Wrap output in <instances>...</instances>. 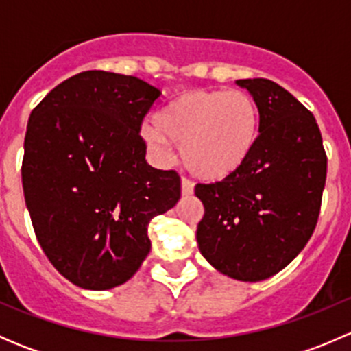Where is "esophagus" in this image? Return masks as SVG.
<instances>
[{
  "mask_svg": "<svg viewBox=\"0 0 351 351\" xmlns=\"http://www.w3.org/2000/svg\"><path fill=\"white\" fill-rule=\"evenodd\" d=\"M182 195L183 197L193 195V182H190V180L186 178H182Z\"/></svg>",
  "mask_w": 351,
  "mask_h": 351,
  "instance_id": "obj_1",
  "label": "esophagus"
}]
</instances>
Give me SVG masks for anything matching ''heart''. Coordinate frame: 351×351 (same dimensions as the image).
Returning <instances> with one entry per match:
<instances>
[{
  "label": "heart",
  "mask_w": 351,
  "mask_h": 351,
  "mask_svg": "<svg viewBox=\"0 0 351 351\" xmlns=\"http://www.w3.org/2000/svg\"><path fill=\"white\" fill-rule=\"evenodd\" d=\"M260 110L241 90H190L143 125V139L156 158L169 159L182 146L186 168L200 180L222 182L243 168L256 147Z\"/></svg>",
  "instance_id": "1"
}]
</instances>
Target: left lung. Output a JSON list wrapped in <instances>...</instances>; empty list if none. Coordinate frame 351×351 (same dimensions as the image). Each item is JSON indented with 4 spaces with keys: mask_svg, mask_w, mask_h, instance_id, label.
I'll return each mask as SVG.
<instances>
[{
    "mask_svg": "<svg viewBox=\"0 0 351 351\" xmlns=\"http://www.w3.org/2000/svg\"><path fill=\"white\" fill-rule=\"evenodd\" d=\"M260 110V136L231 178L198 183L202 256L217 271L260 282L284 270L316 229L328 158L316 119L280 84L238 80Z\"/></svg>",
    "mask_w": 351,
    "mask_h": 351,
    "instance_id": "8db88e82",
    "label": "left lung"
}]
</instances>
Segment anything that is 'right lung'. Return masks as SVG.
<instances>
[{
  "mask_svg": "<svg viewBox=\"0 0 351 351\" xmlns=\"http://www.w3.org/2000/svg\"><path fill=\"white\" fill-rule=\"evenodd\" d=\"M159 95L136 76L84 71L28 119L25 204L45 256L81 289L129 280L149 254L151 219L182 195L178 173L147 165L139 136Z\"/></svg>",
  "mask_w": 351,
  "mask_h": 351,
  "instance_id": "right-lung-1",
  "label": "right lung"
}]
</instances>
